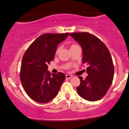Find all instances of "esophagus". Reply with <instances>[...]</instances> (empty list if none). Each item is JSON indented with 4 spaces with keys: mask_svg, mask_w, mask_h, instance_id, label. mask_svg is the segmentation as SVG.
I'll return each instance as SVG.
<instances>
[{
    "mask_svg": "<svg viewBox=\"0 0 129 129\" xmlns=\"http://www.w3.org/2000/svg\"><path fill=\"white\" fill-rule=\"evenodd\" d=\"M66 78L67 79H71V77H73V75H71V74H66Z\"/></svg>",
    "mask_w": 129,
    "mask_h": 129,
    "instance_id": "esophagus-1",
    "label": "esophagus"
}]
</instances>
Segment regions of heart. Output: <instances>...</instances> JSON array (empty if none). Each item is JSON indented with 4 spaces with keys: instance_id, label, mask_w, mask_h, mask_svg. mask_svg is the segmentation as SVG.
Masks as SVG:
<instances>
[{
    "instance_id": "heart-1",
    "label": "heart",
    "mask_w": 129,
    "mask_h": 129,
    "mask_svg": "<svg viewBox=\"0 0 129 129\" xmlns=\"http://www.w3.org/2000/svg\"><path fill=\"white\" fill-rule=\"evenodd\" d=\"M79 47L78 45L76 44H73L71 45L70 49H73V48H75V47ZM59 49H60L59 47H58V49H57V50H56V53L58 52V51H59Z\"/></svg>"
}]
</instances>
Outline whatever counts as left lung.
Segmentation results:
<instances>
[{"mask_svg":"<svg viewBox=\"0 0 129 129\" xmlns=\"http://www.w3.org/2000/svg\"><path fill=\"white\" fill-rule=\"evenodd\" d=\"M81 46L82 63H86V79L78 76L80 84L77 92L89 102L99 100L105 96L112 83L114 67L109 50L97 37L88 32L70 34Z\"/></svg>","mask_w":129,"mask_h":129,"instance_id":"8db88e82","label":"left lung"}]
</instances>
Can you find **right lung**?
<instances>
[{
  "mask_svg": "<svg viewBox=\"0 0 129 129\" xmlns=\"http://www.w3.org/2000/svg\"><path fill=\"white\" fill-rule=\"evenodd\" d=\"M44 34L37 38L23 55L20 80L26 94L32 100L46 103L55 98L66 79L63 73L51 74L48 63L54 59L57 47L69 35Z\"/></svg>",
  "mask_w": 129,
  "mask_h": 129,
  "instance_id": "right-lung-1",
  "label": "right lung"
}]
</instances>
